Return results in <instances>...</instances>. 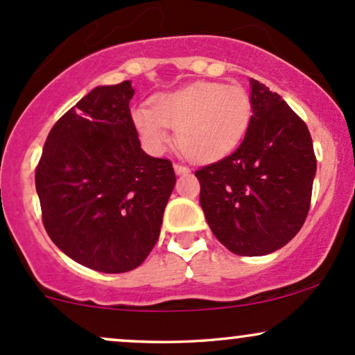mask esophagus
Here are the masks:
<instances>
[{"mask_svg":"<svg viewBox=\"0 0 355 355\" xmlns=\"http://www.w3.org/2000/svg\"><path fill=\"white\" fill-rule=\"evenodd\" d=\"M173 170H175V173H178V175H182V173H189L190 172V168L187 165H182V164H173Z\"/></svg>","mask_w":355,"mask_h":355,"instance_id":"34e87169","label":"esophagus"}]
</instances>
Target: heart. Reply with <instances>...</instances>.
<instances>
[{
	"instance_id": "heart-1",
	"label": "heart",
	"mask_w": 355,
	"mask_h": 355,
	"mask_svg": "<svg viewBox=\"0 0 355 355\" xmlns=\"http://www.w3.org/2000/svg\"><path fill=\"white\" fill-rule=\"evenodd\" d=\"M252 120L250 95L239 85L197 81L162 93L152 108L138 107L132 121L141 141L155 153L164 152L175 130L178 150L197 162L225 157L245 137Z\"/></svg>"
}]
</instances>
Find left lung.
<instances>
[{
  "mask_svg": "<svg viewBox=\"0 0 355 355\" xmlns=\"http://www.w3.org/2000/svg\"><path fill=\"white\" fill-rule=\"evenodd\" d=\"M252 120L239 148L195 172L211 232L230 252L279 250L302 229L317 160L307 125L266 85L250 78Z\"/></svg>",
  "mask_w": 355,
  "mask_h": 355,
  "instance_id": "1",
  "label": "left lung"
}]
</instances>
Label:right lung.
I'll return each mask as SVG.
<instances>
[{
  "label": "right lung",
  "mask_w": 355,
  "mask_h": 355,
  "mask_svg": "<svg viewBox=\"0 0 355 355\" xmlns=\"http://www.w3.org/2000/svg\"><path fill=\"white\" fill-rule=\"evenodd\" d=\"M130 81L96 87L53 125L35 172L46 234L81 266L133 270L160 235L172 162L140 148Z\"/></svg>",
  "instance_id": "obj_1"
}]
</instances>
